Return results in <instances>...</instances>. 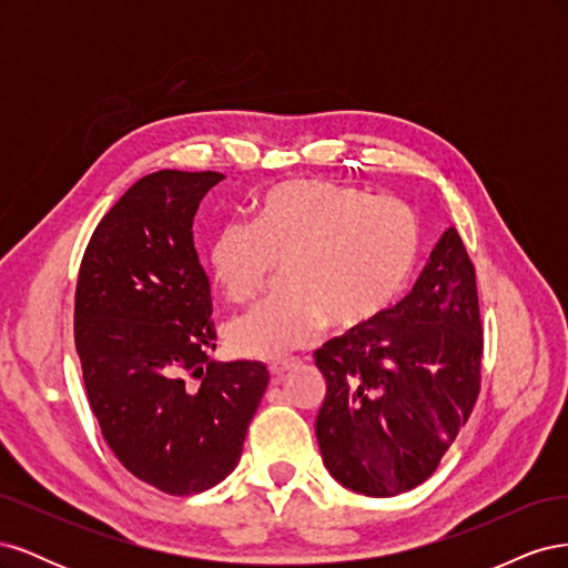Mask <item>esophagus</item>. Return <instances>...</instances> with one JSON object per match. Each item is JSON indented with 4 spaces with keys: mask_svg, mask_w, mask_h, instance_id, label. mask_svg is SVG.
Listing matches in <instances>:
<instances>
[{
    "mask_svg": "<svg viewBox=\"0 0 568 568\" xmlns=\"http://www.w3.org/2000/svg\"><path fill=\"white\" fill-rule=\"evenodd\" d=\"M294 363H296V359H288V357H280V359H272V363L267 365V369H270V374L274 376V379H282V376H284V372H286L288 367H294Z\"/></svg>",
    "mask_w": 568,
    "mask_h": 568,
    "instance_id": "1",
    "label": "esophagus"
}]
</instances>
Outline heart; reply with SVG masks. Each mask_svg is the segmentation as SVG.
Masks as SVG:
<instances>
[{
    "mask_svg": "<svg viewBox=\"0 0 568 568\" xmlns=\"http://www.w3.org/2000/svg\"><path fill=\"white\" fill-rule=\"evenodd\" d=\"M419 253V220L398 199L329 180L272 186L251 225L232 220L217 230L209 267L232 303L253 298L274 265H284L288 294L230 320L227 348L272 359L311 343L326 320L359 329L403 294Z\"/></svg>",
    "mask_w": 568,
    "mask_h": 568,
    "instance_id": "1",
    "label": "heart"
}]
</instances>
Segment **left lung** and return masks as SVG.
Wrapping results in <instances>:
<instances>
[{"label":"left lung","mask_w":568,"mask_h":568,"mask_svg":"<svg viewBox=\"0 0 568 568\" xmlns=\"http://www.w3.org/2000/svg\"><path fill=\"white\" fill-rule=\"evenodd\" d=\"M480 355L476 272L448 227L400 303L315 351L324 467L369 497L424 484L476 405Z\"/></svg>","instance_id":"obj_1"}]
</instances>
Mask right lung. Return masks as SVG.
<instances>
[{
  "label": "right lung",
  "instance_id": "1",
  "mask_svg": "<svg viewBox=\"0 0 568 568\" xmlns=\"http://www.w3.org/2000/svg\"><path fill=\"white\" fill-rule=\"evenodd\" d=\"M222 173L159 170L99 222L75 288V348L101 434L123 467L170 495L239 464L270 374L215 363L211 284L194 248L201 199Z\"/></svg>",
  "mask_w": 568,
  "mask_h": 568
}]
</instances>
